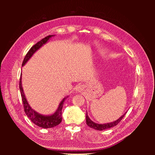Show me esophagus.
Segmentation results:
<instances>
[{"instance_id": "34e87169", "label": "esophagus", "mask_w": 155, "mask_h": 155, "mask_svg": "<svg viewBox=\"0 0 155 155\" xmlns=\"http://www.w3.org/2000/svg\"><path fill=\"white\" fill-rule=\"evenodd\" d=\"M84 90V87L83 85H78L77 87L75 88L76 92H81Z\"/></svg>"}]
</instances>
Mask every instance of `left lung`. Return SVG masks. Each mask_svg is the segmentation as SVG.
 I'll return each mask as SVG.
<instances>
[{
	"instance_id": "left-lung-1",
	"label": "left lung",
	"mask_w": 155,
	"mask_h": 155,
	"mask_svg": "<svg viewBox=\"0 0 155 155\" xmlns=\"http://www.w3.org/2000/svg\"><path fill=\"white\" fill-rule=\"evenodd\" d=\"M125 114L123 115H122L120 117H119L118 119L115 120V121L102 124H97V123H95L94 122H93L92 120H91L90 117H89L88 115H87V114H86V124H87L88 127H90L91 128H94V129H95V130H103L108 129V128L114 127H115V126H116L117 124H118V123L122 120L123 117H124Z\"/></svg>"
}]
</instances>
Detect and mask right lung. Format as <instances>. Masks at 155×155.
Instances as JSON below:
<instances>
[{"mask_svg":"<svg viewBox=\"0 0 155 155\" xmlns=\"http://www.w3.org/2000/svg\"><path fill=\"white\" fill-rule=\"evenodd\" d=\"M54 35H51L47 36L46 38L42 39L41 41H38V42L35 44V45L31 47V49L27 52V54H26L24 60H23L22 65V66L26 64V63L30 59L31 57L33 56V54L35 53L38 49H40L41 47L44 45V44H45L47 41H48ZM19 87H20L21 96H22L23 106H24L25 114L27 115L28 118H29L31 121L34 123V124L41 128H50L56 127V126H57L61 123L62 120L61 110L63 108V106H64V103L65 100L66 99V98H68V96H67L66 98L65 97V98L63 99L61 102H60L58 108H57V111L54 112L53 114L45 115L39 114V113H38L37 111H35V110L33 109L32 107L29 105L27 98H26L24 91H23V88L22 86V77H21L20 78Z\"/></svg>","mask_w":155,"mask_h":155,"instance_id":"1","label":"right lung"}]
</instances>
